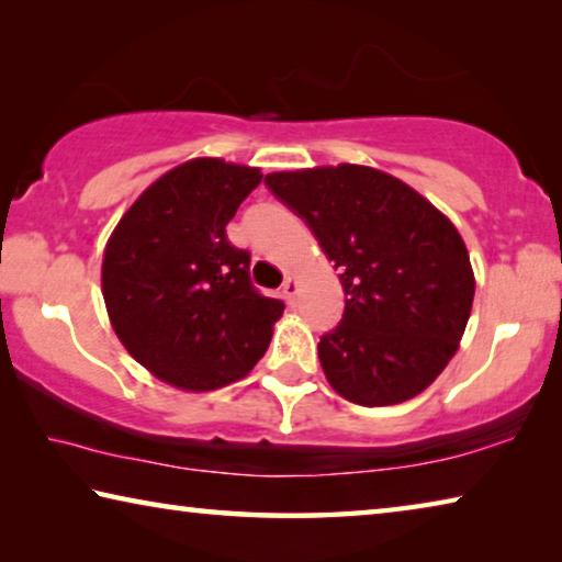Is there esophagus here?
Returning a JSON list of instances; mask_svg holds the SVG:
<instances>
[{"label":"esophagus","mask_w":562,"mask_h":562,"mask_svg":"<svg viewBox=\"0 0 562 562\" xmlns=\"http://www.w3.org/2000/svg\"><path fill=\"white\" fill-rule=\"evenodd\" d=\"M297 280L294 278H288L284 280V284H282V297H284V302L288 304H294V300H297Z\"/></svg>","instance_id":"34e87169"}]
</instances>
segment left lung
I'll return each instance as SVG.
<instances>
[{
    "mask_svg": "<svg viewBox=\"0 0 562 562\" xmlns=\"http://www.w3.org/2000/svg\"><path fill=\"white\" fill-rule=\"evenodd\" d=\"M339 270L345 315L319 339L339 396L361 406L414 398L443 372L471 317L469 250L443 213L402 180L367 166L265 176Z\"/></svg>",
    "mask_w": 562,
    "mask_h": 562,
    "instance_id": "8db88e82",
    "label": "left lung"
}]
</instances>
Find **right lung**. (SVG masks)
Here are the masks:
<instances>
[{"mask_svg":"<svg viewBox=\"0 0 562 562\" xmlns=\"http://www.w3.org/2000/svg\"><path fill=\"white\" fill-rule=\"evenodd\" d=\"M260 168L193 158L146 188L103 252L101 290L128 355L186 392L243 379L268 351L284 304L250 282V252L225 225Z\"/></svg>","mask_w":562,"mask_h":562,"instance_id":"right-lung-1","label":"right lung"}]
</instances>
